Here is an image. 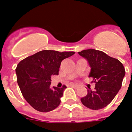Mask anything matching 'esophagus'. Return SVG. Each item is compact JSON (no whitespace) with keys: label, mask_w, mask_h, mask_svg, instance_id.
<instances>
[{"label":"esophagus","mask_w":132,"mask_h":132,"mask_svg":"<svg viewBox=\"0 0 132 132\" xmlns=\"http://www.w3.org/2000/svg\"><path fill=\"white\" fill-rule=\"evenodd\" d=\"M71 87H73V88H79V86H78V85H74V84H72V85H71Z\"/></svg>","instance_id":"34e87169"}]
</instances>
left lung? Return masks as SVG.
Returning a JSON list of instances; mask_svg holds the SVG:
<instances>
[{
  "mask_svg": "<svg viewBox=\"0 0 132 132\" xmlns=\"http://www.w3.org/2000/svg\"><path fill=\"white\" fill-rule=\"evenodd\" d=\"M78 53L88 61L90 67L88 77L93 78L96 83L94 90H87V96L80 101L90 109H102L112 102L121 88L125 69L118 59L101 51L89 49Z\"/></svg>",
  "mask_w": 132,
  "mask_h": 132,
  "instance_id": "obj_1",
  "label": "left lung"
}]
</instances>
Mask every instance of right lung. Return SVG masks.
<instances>
[{
    "label": "right lung",
    "instance_id": "add662e5",
    "mask_svg": "<svg viewBox=\"0 0 132 132\" xmlns=\"http://www.w3.org/2000/svg\"><path fill=\"white\" fill-rule=\"evenodd\" d=\"M73 54L74 52L43 50L18 64L16 69L18 85L26 101L35 110L47 112L59 105L67 87L51 88V77L57 75L61 61Z\"/></svg>",
    "mask_w": 132,
    "mask_h": 132
}]
</instances>
